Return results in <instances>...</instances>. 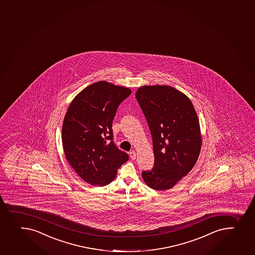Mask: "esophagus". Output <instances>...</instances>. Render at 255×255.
<instances>
[{"label":"esophagus","instance_id":"obj_1","mask_svg":"<svg viewBox=\"0 0 255 255\" xmlns=\"http://www.w3.org/2000/svg\"><path fill=\"white\" fill-rule=\"evenodd\" d=\"M129 156H130L132 160H134L136 158V153L134 152V150H132L129 152Z\"/></svg>","mask_w":255,"mask_h":255}]
</instances>
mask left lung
<instances>
[{
	"label": "left lung",
	"mask_w": 255,
	"mask_h": 255,
	"mask_svg": "<svg viewBox=\"0 0 255 255\" xmlns=\"http://www.w3.org/2000/svg\"><path fill=\"white\" fill-rule=\"evenodd\" d=\"M135 98L152 136L155 163L142 171L148 187L171 189L193 168L199 156L202 136L199 120L189 98L167 85H144Z\"/></svg>",
	"instance_id": "left-lung-1"
}]
</instances>
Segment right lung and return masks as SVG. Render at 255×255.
Returning a JSON list of instances; mask_svg holds the SVG:
<instances>
[{
	"label": "right lung",
	"mask_w": 255,
	"mask_h": 255,
	"mask_svg": "<svg viewBox=\"0 0 255 255\" xmlns=\"http://www.w3.org/2000/svg\"><path fill=\"white\" fill-rule=\"evenodd\" d=\"M130 94L126 87L96 82L79 93L66 112L64 154L77 174L93 186L111 183L129 159L114 143L112 122L119 105Z\"/></svg>",
	"instance_id": "1"
}]
</instances>
